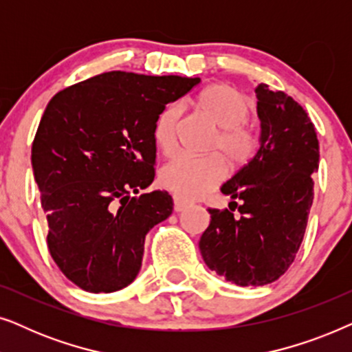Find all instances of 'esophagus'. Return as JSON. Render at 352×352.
I'll use <instances>...</instances> for the list:
<instances>
[{
	"mask_svg": "<svg viewBox=\"0 0 352 352\" xmlns=\"http://www.w3.org/2000/svg\"><path fill=\"white\" fill-rule=\"evenodd\" d=\"M173 201H175V211H182L187 205H189L186 200H182V199H179V197H176V195L173 197Z\"/></svg>",
	"mask_w": 352,
	"mask_h": 352,
	"instance_id": "34e87169",
	"label": "esophagus"
}]
</instances>
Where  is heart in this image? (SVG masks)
<instances>
[{
    "mask_svg": "<svg viewBox=\"0 0 352 352\" xmlns=\"http://www.w3.org/2000/svg\"><path fill=\"white\" fill-rule=\"evenodd\" d=\"M195 107L210 120L216 129L208 151L216 152L206 157L177 155L160 170L158 181L162 187L179 199H200L219 186L224 179L229 162L240 168L252 160L259 147V133L248 122L250 104L245 94L234 86L214 83L206 86L197 96ZM182 117L179 104H168L153 123V142L163 155L175 152L177 129Z\"/></svg>",
    "mask_w": 352,
    "mask_h": 352,
    "instance_id": "heart-1",
    "label": "heart"
}]
</instances>
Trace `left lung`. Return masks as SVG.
<instances>
[{"label": "left lung", "mask_w": 352, "mask_h": 352, "mask_svg": "<svg viewBox=\"0 0 352 352\" xmlns=\"http://www.w3.org/2000/svg\"><path fill=\"white\" fill-rule=\"evenodd\" d=\"M254 93L259 148L221 187L234 201L208 208L211 221L199 242L206 266L240 287L277 280L295 261L314 200L311 175L319 168V141L306 110L264 83Z\"/></svg>", "instance_id": "left-lung-1"}]
</instances>
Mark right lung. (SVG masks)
<instances>
[{
  "label": "right lung",
  "mask_w": 352,
  "mask_h": 352,
  "mask_svg": "<svg viewBox=\"0 0 352 352\" xmlns=\"http://www.w3.org/2000/svg\"><path fill=\"white\" fill-rule=\"evenodd\" d=\"M199 83L115 70L47 104L33 139V175L47 248L81 290L112 293L136 278L147 232L173 213L166 190L141 194L155 177L153 123Z\"/></svg>",
  "instance_id": "1"
}]
</instances>
